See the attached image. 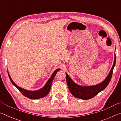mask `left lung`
I'll return each instance as SVG.
<instances>
[{
  "label": "left lung",
  "mask_w": 121,
  "mask_h": 121,
  "mask_svg": "<svg viewBox=\"0 0 121 121\" xmlns=\"http://www.w3.org/2000/svg\"><path fill=\"white\" fill-rule=\"evenodd\" d=\"M116 55L115 54V58L113 65L109 71V73L105 80L98 84L92 86H82L75 83L73 79L66 74V81L67 85L70 93L75 97L82 100H88L95 97L100 92L103 91L107 86L112 78V71L115 65Z\"/></svg>",
  "instance_id": "8db88e82"
}]
</instances>
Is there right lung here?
I'll return each instance as SVG.
<instances>
[{"label": "right lung", "mask_w": 121, "mask_h": 121, "mask_svg": "<svg viewBox=\"0 0 121 121\" xmlns=\"http://www.w3.org/2000/svg\"><path fill=\"white\" fill-rule=\"evenodd\" d=\"M60 70V69H56V70L53 73L52 75H51V77L48 79V80L45 84V85L42 89L38 90H36V91H29V90H26V89H22V87H20L19 86L16 85V84L12 80L11 76H10L9 71H8V74H9L10 81H11L12 83L13 84V85L15 86L20 92H21V93L24 96L29 98L30 99H38L45 97L46 95H48L49 92H50L51 90V85H52L53 79H54L55 76L56 75L57 72Z\"/></svg>", "instance_id": "right-lung-1"}]
</instances>
